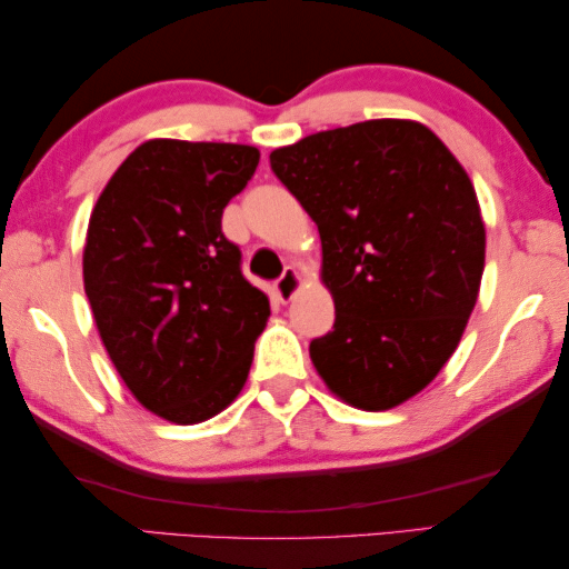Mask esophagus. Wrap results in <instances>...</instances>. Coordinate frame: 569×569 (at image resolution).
I'll use <instances>...</instances> for the list:
<instances>
[{"label": "esophagus", "instance_id": "1", "mask_svg": "<svg viewBox=\"0 0 569 569\" xmlns=\"http://www.w3.org/2000/svg\"><path fill=\"white\" fill-rule=\"evenodd\" d=\"M300 290V274H297V269L295 267H284V272H282V277L277 279L274 282V297H277V302H290L292 300V295Z\"/></svg>", "mask_w": 569, "mask_h": 569}]
</instances>
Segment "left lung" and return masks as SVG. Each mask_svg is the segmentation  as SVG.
Masks as SVG:
<instances>
[{
    "label": "left lung",
    "mask_w": 569,
    "mask_h": 569,
    "mask_svg": "<svg viewBox=\"0 0 569 569\" xmlns=\"http://www.w3.org/2000/svg\"><path fill=\"white\" fill-rule=\"evenodd\" d=\"M269 163L318 223L335 325L310 358L335 396L388 411L423 390L477 305L483 231L471 179L413 120H366L277 148Z\"/></svg>",
    "instance_id": "obj_1"
}]
</instances>
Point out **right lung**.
<instances>
[{
	"mask_svg": "<svg viewBox=\"0 0 569 569\" xmlns=\"http://www.w3.org/2000/svg\"><path fill=\"white\" fill-rule=\"evenodd\" d=\"M259 151L156 138L102 189L82 279L120 378L148 411L201 423L244 388L269 300L241 274L223 207L244 191Z\"/></svg>",
	"mask_w": 569,
	"mask_h": 569,
	"instance_id": "obj_1",
	"label": "right lung"
}]
</instances>
